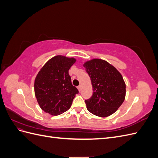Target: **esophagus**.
<instances>
[{
    "mask_svg": "<svg viewBox=\"0 0 158 158\" xmlns=\"http://www.w3.org/2000/svg\"><path fill=\"white\" fill-rule=\"evenodd\" d=\"M78 90H79V92H80V91H81V89H82V85H79L78 86Z\"/></svg>",
    "mask_w": 158,
    "mask_h": 158,
    "instance_id": "obj_1",
    "label": "esophagus"
}]
</instances>
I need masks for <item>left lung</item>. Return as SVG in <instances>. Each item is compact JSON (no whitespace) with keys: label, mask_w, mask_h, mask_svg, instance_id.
Wrapping results in <instances>:
<instances>
[{"label":"left lung","mask_w":158,"mask_h":158,"mask_svg":"<svg viewBox=\"0 0 158 158\" xmlns=\"http://www.w3.org/2000/svg\"><path fill=\"white\" fill-rule=\"evenodd\" d=\"M92 82L93 95L85 100L87 109L101 117L115 112L125 98L126 85L120 73L107 61L93 59L84 63Z\"/></svg>","instance_id":"8db88e82"}]
</instances>
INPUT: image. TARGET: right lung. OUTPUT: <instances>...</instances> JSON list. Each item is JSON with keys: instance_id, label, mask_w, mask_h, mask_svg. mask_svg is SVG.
Segmentation results:
<instances>
[{"instance_id": "right-lung-1", "label": "right lung", "mask_w": 158, "mask_h": 158, "mask_svg": "<svg viewBox=\"0 0 158 158\" xmlns=\"http://www.w3.org/2000/svg\"><path fill=\"white\" fill-rule=\"evenodd\" d=\"M76 62L63 56L52 57L37 74L34 83L35 95L42 110L59 115L70 109L78 90L72 84L69 70Z\"/></svg>"}]
</instances>
